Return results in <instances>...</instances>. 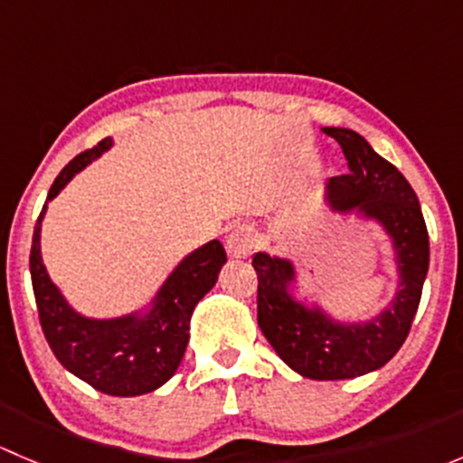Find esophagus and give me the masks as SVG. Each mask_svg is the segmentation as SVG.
I'll return each instance as SVG.
<instances>
[{
	"label": "esophagus",
	"instance_id": "obj_1",
	"mask_svg": "<svg viewBox=\"0 0 463 463\" xmlns=\"http://www.w3.org/2000/svg\"><path fill=\"white\" fill-rule=\"evenodd\" d=\"M258 246V237H255V231L246 223L241 226H235L228 231L226 235V253L228 258L232 260H246L253 249Z\"/></svg>",
	"mask_w": 463,
	"mask_h": 463
}]
</instances>
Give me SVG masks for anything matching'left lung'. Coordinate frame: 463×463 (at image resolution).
I'll return each instance as SVG.
<instances>
[{"instance_id":"left-lung-1","label":"left lung","mask_w":463,"mask_h":463,"mask_svg":"<svg viewBox=\"0 0 463 463\" xmlns=\"http://www.w3.org/2000/svg\"><path fill=\"white\" fill-rule=\"evenodd\" d=\"M322 132L340 143L349 161V175L325 184L322 203L331 214L381 228L394 264V296L370 318H338L305 293L293 260L260 250L253 269L260 329L275 354L300 376L343 381L381 370L405 343L421 302L430 244L408 179L354 129Z\"/></svg>"}]
</instances>
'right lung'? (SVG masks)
<instances>
[{
  "instance_id": "right-lung-1",
  "label": "right lung",
  "mask_w": 463,
  "mask_h": 463,
  "mask_svg": "<svg viewBox=\"0 0 463 463\" xmlns=\"http://www.w3.org/2000/svg\"><path fill=\"white\" fill-rule=\"evenodd\" d=\"M114 147L105 138L78 154L53 181L33 231L31 279L46 343L64 370L109 396H141L158 390L179 370L190 340V318L226 264L222 241L213 240L181 258L141 307L114 318L85 316L64 298L42 260V222L46 205L69 181Z\"/></svg>"
}]
</instances>
